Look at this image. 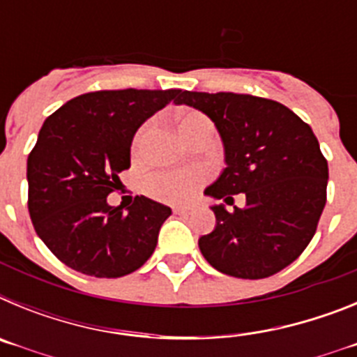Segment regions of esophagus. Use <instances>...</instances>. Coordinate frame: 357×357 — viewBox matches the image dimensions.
Wrapping results in <instances>:
<instances>
[{
	"label": "esophagus",
	"instance_id": "34e87169",
	"mask_svg": "<svg viewBox=\"0 0 357 357\" xmlns=\"http://www.w3.org/2000/svg\"><path fill=\"white\" fill-rule=\"evenodd\" d=\"M189 211H191V207H175V209H173V213H175V214H189Z\"/></svg>",
	"mask_w": 357,
	"mask_h": 357
}]
</instances>
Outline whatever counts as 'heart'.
<instances>
[{"label": "heart", "instance_id": "1", "mask_svg": "<svg viewBox=\"0 0 357 357\" xmlns=\"http://www.w3.org/2000/svg\"><path fill=\"white\" fill-rule=\"evenodd\" d=\"M178 132L184 139H188L189 135L195 134L198 128L211 125L209 119L206 118L200 112H184V114L178 116ZM150 134V125H144L137 134H135L134 139V153L139 155L143 151L144 143H146V137ZM204 181V172L200 169H189V172H176V173H159V175H153L148 181L146 189L148 193L151 195L157 200L162 202H172V204H178V202H185L193 197L195 189L200 182Z\"/></svg>", "mask_w": 357, "mask_h": 357}]
</instances>
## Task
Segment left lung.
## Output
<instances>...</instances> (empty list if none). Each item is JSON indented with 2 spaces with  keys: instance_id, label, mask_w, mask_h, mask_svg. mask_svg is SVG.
I'll return each instance as SVG.
<instances>
[{
  "instance_id": "left-lung-1",
  "label": "left lung",
  "mask_w": 357,
  "mask_h": 357,
  "mask_svg": "<svg viewBox=\"0 0 357 357\" xmlns=\"http://www.w3.org/2000/svg\"><path fill=\"white\" fill-rule=\"evenodd\" d=\"M175 105L200 110L214 123L225 168L204 195L216 225L198 239L207 263L239 279H264L304 252L326 207V157L307 123L282 103L236 93L178 91ZM248 197L226 211L231 195Z\"/></svg>"
}]
</instances>
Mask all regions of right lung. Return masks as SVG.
Listing matches in <instances>:
<instances>
[{
    "mask_svg": "<svg viewBox=\"0 0 357 357\" xmlns=\"http://www.w3.org/2000/svg\"><path fill=\"white\" fill-rule=\"evenodd\" d=\"M178 89L80 94L55 110L28 155V211L37 236L66 266L93 277H123L155 250L172 209L135 197L123 211L107 197L130 168L137 128Z\"/></svg>",
    "mask_w": 357,
    "mask_h": 357,
    "instance_id": "1",
    "label": "right lung"
}]
</instances>
